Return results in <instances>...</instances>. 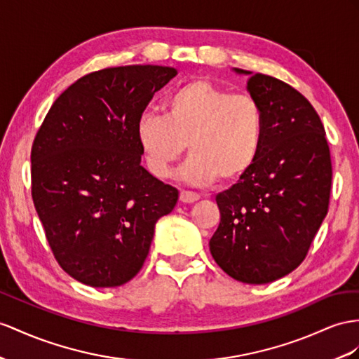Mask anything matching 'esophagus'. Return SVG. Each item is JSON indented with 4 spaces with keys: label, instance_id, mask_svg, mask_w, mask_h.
Listing matches in <instances>:
<instances>
[{
    "label": "esophagus",
    "instance_id": "34e87169",
    "mask_svg": "<svg viewBox=\"0 0 359 359\" xmlns=\"http://www.w3.org/2000/svg\"><path fill=\"white\" fill-rule=\"evenodd\" d=\"M200 200V196L196 194V192L191 191H182L180 192V201L182 203H194V201Z\"/></svg>",
    "mask_w": 359,
    "mask_h": 359
}]
</instances>
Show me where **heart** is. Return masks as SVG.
<instances>
[{
	"label": "heart",
	"instance_id": "obj_1",
	"mask_svg": "<svg viewBox=\"0 0 359 359\" xmlns=\"http://www.w3.org/2000/svg\"><path fill=\"white\" fill-rule=\"evenodd\" d=\"M136 141L147 168L156 177L171 174L187 149L189 159L182 176L194 185L218 177L233 182L256 162L265 135V115L253 95L191 80L165 100L163 115L144 112L136 123Z\"/></svg>",
	"mask_w": 359,
	"mask_h": 359
}]
</instances>
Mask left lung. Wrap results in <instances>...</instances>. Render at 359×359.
<instances>
[{"mask_svg":"<svg viewBox=\"0 0 359 359\" xmlns=\"http://www.w3.org/2000/svg\"><path fill=\"white\" fill-rule=\"evenodd\" d=\"M233 71L249 76L265 135L253 167L215 198L222 219L209 249L231 278L259 285L306 258L327 214L332 163L321 119L299 90L271 76Z\"/></svg>","mask_w":359,"mask_h":359,"instance_id":"left-lung-1","label":"left lung"}]
</instances>
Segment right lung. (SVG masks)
Wrapping results in <instances>:
<instances>
[{"mask_svg": "<svg viewBox=\"0 0 359 359\" xmlns=\"http://www.w3.org/2000/svg\"><path fill=\"white\" fill-rule=\"evenodd\" d=\"M177 76L158 65L106 68L54 101L32 147V197L54 258L71 278L119 287L140 273L154 224L179 191L141 165L136 123Z\"/></svg>", "mask_w": 359, "mask_h": 359, "instance_id": "1", "label": "right lung"}]
</instances>
